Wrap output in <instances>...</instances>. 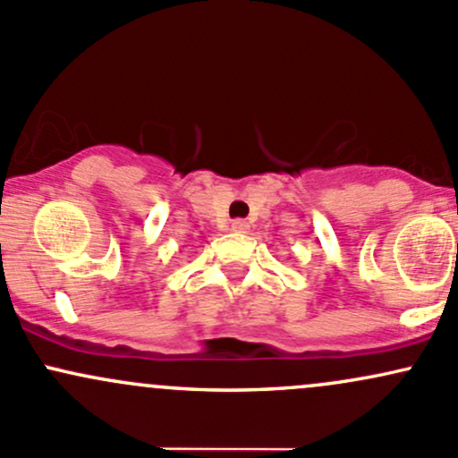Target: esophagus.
Returning a JSON list of instances; mask_svg holds the SVG:
<instances>
[{
	"instance_id": "34e87169",
	"label": "esophagus",
	"mask_w": 458,
	"mask_h": 458,
	"mask_svg": "<svg viewBox=\"0 0 458 458\" xmlns=\"http://www.w3.org/2000/svg\"><path fill=\"white\" fill-rule=\"evenodd\" d=\"M231 229H233L235 233H247L249 223L247 220H233V223H231Z\"/></svg>"
}]
</instances>
